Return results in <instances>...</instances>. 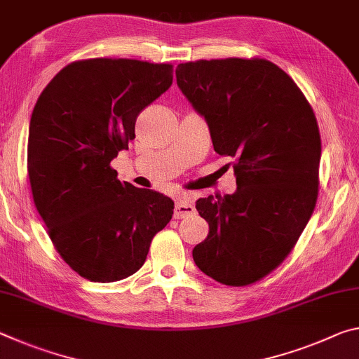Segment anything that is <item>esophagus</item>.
<instances>
[{
	"mask_svg": "<svg viewBox=\"0 0 359 359\" xmlns=\"http://www.w3.org/2000/svg\"><path fill=\"white\" fill-rule=\"evenodd\" d=\"M194 214V205L191 203L185 201V199H177L175 201V209H174V218H188Z\"/></svg>",
	"mask_w": 359,
	"mask_h": 359,
	"instance_id": "1",
	"label": "esophagus"
}]
</instances>
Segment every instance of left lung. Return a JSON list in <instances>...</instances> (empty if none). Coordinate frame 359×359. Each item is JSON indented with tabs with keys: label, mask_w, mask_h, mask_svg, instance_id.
Returning <instances> with one entry per match:
<instances>
[{
	"label": "left lung",
	"mask_w": 359,
	"mask_h": 359,
	"mask_svg": "<svg viewBox=\"0 0 359 359\" xmlns=\"http://www.w3.org/2000/svg\"><path fill=\"white\" fill-rule=\"evenodd\" d=\"M177 85L208 121L214 150L234 158L238 190L196 201L209 234L193 248L205 276L247 287L293 250L318 198L321 139L313 109L264 58L198 60Z\"/></svg>",
	"instance_id": "obj_1"
}]
</instances>
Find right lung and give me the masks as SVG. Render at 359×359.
<instances>
[{
    "instance_id": "right-lung-1",
    "label": "right lung",
    "mask_w": 359,
    "mask_h": 359,
    "mask_svg": "<svg viewBox=\"0 0 359 359\" xmlns=\"http://www.w3.org/2000/svg\"><path fill=\"white\" fill-rule=\"evenodd\" d=\"M172 65L130 58L69 63L32 114L27 168L33 201L53 247L90 282L141 269L174 203L120 182L111 161L135 139L137 115L172 83Z\"/></svg>"
}]
</instances>
